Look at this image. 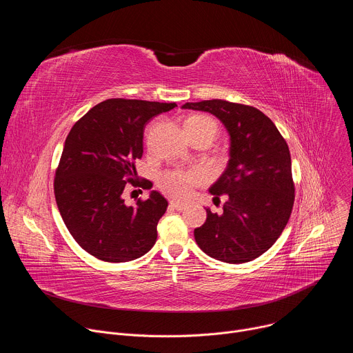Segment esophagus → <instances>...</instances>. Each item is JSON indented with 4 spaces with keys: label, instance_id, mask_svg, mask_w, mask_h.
I'll list each match as a JSON object with an SVG mask.
<instances>
[{
    "label": "esophagus",
    "instance_id": "34e87169",
    "mask_svg": "<svg viewBox=\"0 0 353 353\" xmlns=\"http://www.w3.org/2000/svg\"><path fill=\"white\" fill-rule=\"evenodd\" d=\"M170 208H173V210H177V211H184L185 208H187V205L185 204H183V203H179V201H170Z\"/></svg>",
    "mask_w": 353,
    "mask_h": 353
}]
</instances>
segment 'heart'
<instances>
[{"instance_id": "heart-1", "label": "heart", "mask_w": 353, "mask_h": 353, "mask_svg": "<svg viewBox=\"0 0 353 353\" xmlns=\"http://www.w3.org/2000/svg\"><path fill=\"white\" fill-rule=\"evenodd\" d=\"M185 131L187 132H198V131H214L216 134L218 125L215 120H212L208 116H191L185 120L184 123ZM204 179V172L203 170H190V172H183V170H170L162 174L161 177V187L165 192L169 195L177 196V198H184L190 194L192 185L198 184L199 181H203Z\"/></svg>"}]
</instances>
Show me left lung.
<instances>
[{
  "mask_svg": "<svg viewBox=\"0 0 353 353\" xmlns=\"http://www.w3.org/2000/svg\"><path fill=\"white\" fill-rule=\"evenodd\" d=\"M181 108L214 114L230 137L228 166L210 188L214 201L223 194L228 201L221 215L207 208L205 223L194 230L198 247L229 264L260 257L281 236L293 208L286 141L271 119L253 106L212 99Z\"/></svg>",
  "mask_w": 353,
  "mask_h": 353,
  "instance_id": "obj_1",
  "label": "left lung"
}]
</instances>
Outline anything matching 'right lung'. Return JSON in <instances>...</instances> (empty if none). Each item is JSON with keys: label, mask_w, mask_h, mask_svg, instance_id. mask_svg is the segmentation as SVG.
<instances>
[{"label": "right lung", "mask_w": 353, "mask_h": 353, "mask_svg": "<svg viewBox=\"0 0 353 353\" xmlns=\"http://www.w3.org/2000/svg\"><path fill=\"white\" fill-rule=\"evenodd\" d=\"M176 103L137 99H108L92 108L71 128L56 170L54 195L61 218L75 241L93 257L125 263L154 247L157 226L168 208L166 198H149L125 205L127 183L134 181L135 161L143 154L145 124Z\"/></svg>", "instance_id": "obj_1"}]
</instances>
